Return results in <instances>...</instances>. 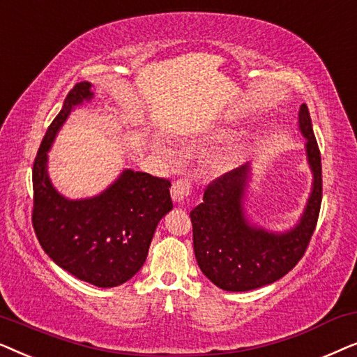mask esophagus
Instances as JSON below:
<instances>
[{
  "mask_svg": "<svg viewBox=\"0 0 357 357\" xmlns=\"http://www.w3.org/2000/svg\"><path fill=\"white\" fill-rule=\"evenodd\" d=\"M192 180L187 178V177H180L174 182L172 188H170V195H172L174 202H183L185 198L188 197L190 193H192Z\"/></svg>",
  "mask_w": 357,
  "mask_h": 357,
  "instance_id": "34e87169",
  "label": "esophagus"
}]
</instances>
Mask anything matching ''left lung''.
<instances>
[{"mask_svg":"<svg viewBox=\"0 0 357 357\" xmlns=\"http://www.w3.org/2000/svg\"><path fill=\"white\" fill-rule=\"evenodd\" d=\"M299 126L307 138L314 192L304 216L292 231L276 236L247 222L242 208L247 165L208 183L203 203L190 213L199 270L224 291L242 292L271 284L287 275L309 247L320 214L321 159L305 104L299 110Z\"/></svg>","mask_w":357,"mask_h":357,"instance_id":"obj_1","label":"left lung"}]
</instances>
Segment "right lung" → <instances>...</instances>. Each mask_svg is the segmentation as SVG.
Segmentation results:
<instances>
[{"label": "right lung", "instance_id": "add662e5", "mask_svg": "<svg viewBox=\"0 0 357 357\" xmlns=\"http://www.w3.org/2000/svg\"><path fill=\"white\" fill-rule=\"evenodd\" d=\"M92 97L89 82L68 92L43 136L32 167V226L48 257L79 280L115 287L144 265L158 222L172 209L170 178L125 170L99 197L70 202L47 175V151L73 105Z\"/></svg>", "mask_w": 357, "mask_h": 357}]
</instances>
